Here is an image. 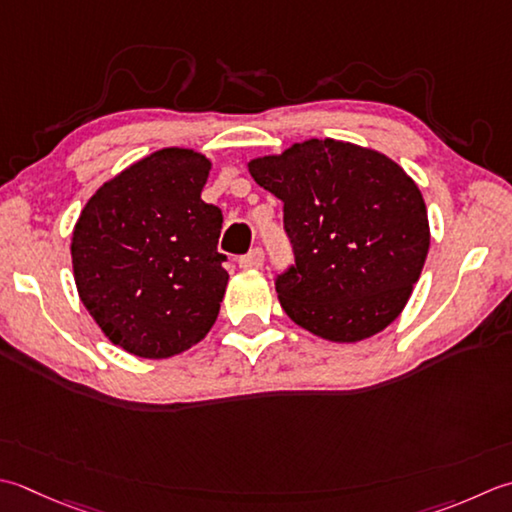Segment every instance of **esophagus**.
Returning a JSON list of instances; mask_svg holds the SVG:
<instances>
[{
  "label": "esophagus",
  "instance_id": "obj_1",
  "mask_svg": "<svg viewBox=\"0 0 512 512\" xmlns=\"http://www.w3.org/2000/svg\"><path fill=\"white\" fill-rule=\"evenodd\" d=\"M264 264V250L262 248H253L250 253L239 257V266L242 268H259Z\"/></svg>",
  "mask_w": 512,
  "mask_h": 512
}]
</instances>
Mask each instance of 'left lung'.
<instances>
[{
    "label": "left lung",
    "mask_w": 512,
    "mask_h": 512,
    "mask_svg": "<svg viewBox=\"0 0 512 512\" xmlns=\"http://www.w3.org/2000/svg\"><path fill=\"white\" fill-rule=\"evenodd\" d=\"M284 202L295 262L275 279L295 324L359 342L402 313L428 255L424 197L393 159L335 139H308L248 164Z\"/></svg>",
    "instance_id": "left-lung-1"
}]
</instances>
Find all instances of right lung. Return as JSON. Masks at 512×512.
Here are the masks:
<instances>
[{"label":"right lung","instance_id":"add662e5","mask_svg":"<svg viewBox=\"0 0 512 512\" xmlns=\"http://www.w3.org/2000/svg\"><path fill=\"white\" fill-rule=\"evenodd\" d=\"M208 170L195 150H157L99 188L75 224L79 297L110 342L137 357L182 353L219 315L224 217L202 199Z\"/></svg>","mask_w":512,"mask_h":512}]
</instances>
